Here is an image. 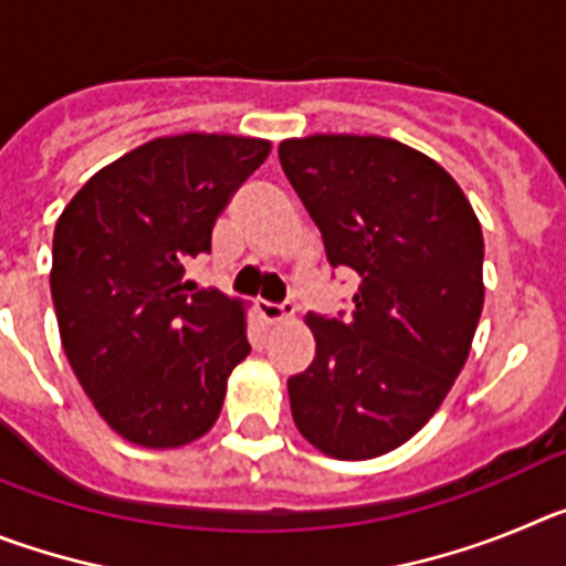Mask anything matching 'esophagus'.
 Here are the masks:
<instances>
[{
    "label": "esophagus",
    "instance_id": "1",
    "mask_svg": "<svg viewBox=\"0 0 566 566\" xmlns=\"http://www.w3.org/2000/svg\"><path fill=\"white\" fill-rule=\"evenodd\" d=\"M258 312H260V317L266 319V323H283V319L294 317L292 303H269V300H260Z\"/></svg>",
    "mask_w": 566,
    "mask_h": 566
}]
</instances>
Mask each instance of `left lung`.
<instances>
[{
    "instance_id": "8db88e82",
    "label": "left lung",
    "mask_w": 566,
    "mask_h": 566,
    "mask_svg": "<svg viewBox=\"0 0 566 566\" xmlns=\"http://www.w3.org/2000/svg\"><path fill=\"white\" fill-rule=\"evenodd\" d=\"M277 155L328 263L359 274L348 317H306L317 354L289 377L294 424L326 457H382L437 413L468 359L482 227L451 175L394 138L308 135Z\"/></svg>"
}]
</instances>
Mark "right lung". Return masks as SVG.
I'll return each mask as SVG.
<instances>
[{
  "instance_id": "1",
  "label": "right lung",
  "mask_w": 566,
  "mask_h": 566,
  "mask_svg": "<svg viewBox=\"0 0 566 566\" xmlns=\"http://www.w3.org/2000/svg\"><path fill=\"white\" fill-rule=\"evenodd\" d=\"M272 144L247 135L155 138L98 169L53 232L50 292L84 394L118 437L181 448L209 431L252 352L240 300L184 280Z\"/></svg>"
}]
</instances>
